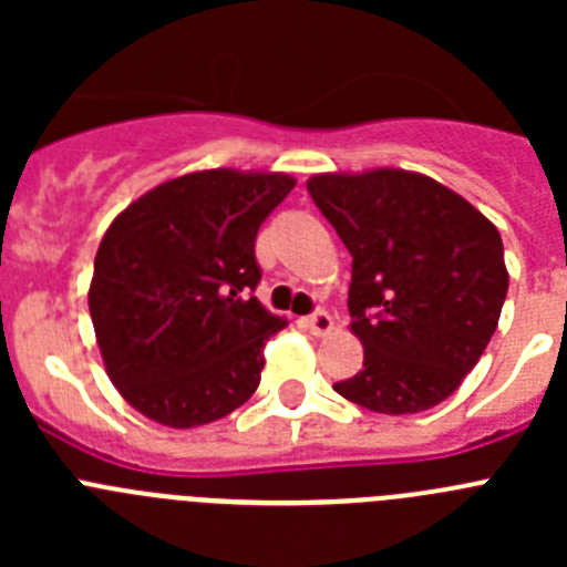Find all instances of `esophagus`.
<instances>
[{
	"mask_svg": "<svg viewBox=\"0 0 567 567\" xmlns=\"http://www.w3.org/2000/svg\"><path fill=\"white\" fill-rule=\"evenodd\" d=\"M303 327L312 334H318V338H323V334H329L334 329V318L329 312H315L303 320Z\"/></svg>",
	"mask_w": 567,
	"mask_h": 567,
	"instance_id": "34e87169",
	"label": "esophagus"
}]
</instances>
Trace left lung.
Returning a JSON list of instances; mask_svg holds the SVG:
<instances>
[{
    "mask_svg": "<svg viewBox=\"0 0 567 567\" xmlns=\"http://www.w3.org/2000/svg\"><path fill=\"white\" fill-rule=\"evenodd\" d=\"M307 189L352 252L349 329L363 369L334 392L378 414L443 403L499 323L508 269L497 227L412 169L318 173Z\"/></svg>",
    "mask_w": 567,
    "mask_h": 567,
    "instance_id": "obj_1",
    "label": "left lung"
}]
</instances>
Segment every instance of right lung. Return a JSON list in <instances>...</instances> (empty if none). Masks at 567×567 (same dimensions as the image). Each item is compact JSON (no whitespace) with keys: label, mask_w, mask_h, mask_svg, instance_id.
Here are the masks:
<instances>
[{"label":"right lung","mask_w":567,"mask_h":567,"mask_svg":"<svg viewBox=\"0 0 567 567\" xmlns=\"http://www.w3.org/2000/svg\"><path fill=\"white\" fill-rule=\"evenodd\" d=\"M295 187L289 173L198 169L115 215L87 289L104 369L153 423L227 417L260 383L264 346L287 327L255 292V235Z\"/></svg>","instance_id":"right-lung-1"}]
</instances>
